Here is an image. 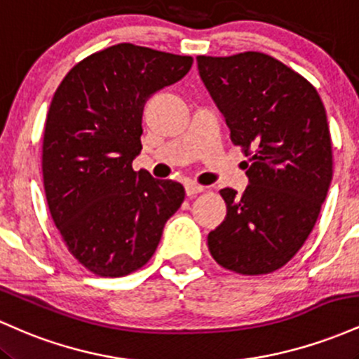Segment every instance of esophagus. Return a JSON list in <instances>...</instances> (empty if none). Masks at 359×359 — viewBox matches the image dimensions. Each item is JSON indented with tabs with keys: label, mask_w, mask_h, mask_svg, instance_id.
<instances>
[{
	"label": "esophagus",
	"mask_w": 359,
	"mask_h": 359,
	"mask_svg": "<svg viewBox=\"0 0 359 359\" xmlns=\"http://www.w3.org/2000/svg\"><path fill=\"white\" fill-rule=\"evenodd\" d=\"M205 187L204 185H199L196 182H187L185 184V192H187V196H196V194H201L204 192Z\"/></svg>",
	"instance_id": "34e87169"
}]
</instances>
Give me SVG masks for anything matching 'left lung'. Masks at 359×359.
I'll list each match as a JSON object with an SVG mask.
<instances>
[{
  "instance_id": "left-lung-1",
  "label": "left lung",
  "mask_w": 359,
  "mask_h": 359,
  "mask_svg": "<svg viewBox=\"0 0 359 359\" xmlns=\"http://www.w3.org/2000/svg\"><path fill=\"white\" fill-rule=\"evenodd\" d=\"M201 79L241 147L250 185L221 189L226 217L209 233L226 270L282 269L314 228L332 179V147L320 96L306 77L262 52L197 57Z\"/></svg>"
}]
</instances>
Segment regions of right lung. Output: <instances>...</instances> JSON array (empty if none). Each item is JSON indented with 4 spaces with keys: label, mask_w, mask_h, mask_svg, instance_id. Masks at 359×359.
<instances>
[{
    "label": "right lung",
    "mask_w": 359,
    "mask_h": 359,
    "mask_svg": "<svg viewBox=\"0 0 359 359\" xmlns=\"http://www.w3.org/2000/svg\"><path fill=\"white\" fill-rule=\"evenodd\" d=\"M192 62L118 43L74 65L53 94L42 147L48 211L69 253L100 277L142 269L184 203L179 182L135 172L131 162L142 151L147 100Z\"/></svg>",
    "instance_id": "1"
}]
</instances>
